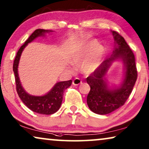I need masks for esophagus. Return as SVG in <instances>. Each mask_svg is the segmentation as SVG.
<instances>
[{
	"instance_id": "34e87169",
	"label": "esophagus",
	"mask_w": 149,
	"mask_h": 149,
	"mask_svg": "<svg viewBox=\"0 0 149 149\" xmlns=\"http://www.w3.org/2000/svg\"><path fill=\"white\" fill-rule=\"evenodd\" d=\"M82 83V81L79 78H75L74 80L72 81V84L74 85H78L79 84H81V83Z\"/></svg>"
}]
</instances>
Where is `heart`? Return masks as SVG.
Listing matches in <instances>:
<instances>
[{
    "mask_svg": "<svg viewBox=\"0 0 149 149\" xmlns=\"http://www.w3.org/2000/svg\"><path fill=\"white\" fill-rule=\"evenodd\" d=\"M105 54L104 47L95 42H89L82 49L73 54L71 61L75 65H80L85 73H91L97 70L102 62Z\"/></svg>",
    "mask_w": 149,
    "mask_h": 149,
    "instance_id": "obj_1",
    "label": "heart"
}]
</instances>
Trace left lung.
<instances>
[{
	"instance_id": "obj_1",
	"label": "left lung",
	"mask_w": 149,
	"mask_h": 149,
	"mask_svg": "<svg viewBox=\"0 0 149 149\" xmlns=\"http://www.w3.org/2000/svg\"><path fill=\"white\" fill-rule=\"evenodd\" d=\"M115 46L113 54L104 61L96 70L87 78L90 86L87 103L89 109L98 115H107L122 107L129 97L137 79L135 57L123 36L111 31ZM124 64V76L119 86H110L107 78L114 62Z\"/></svg>"
}]
</instances>
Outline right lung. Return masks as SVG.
Listing matches in <instances>:
<instances>
[{
    "instance_id": "add662e5",
    "label": "right lung",
    "mask_w": 149,
    "mask_h": 149,
    "mask_svg": "<svg viewBox=\"0 0 149 149\" xmlns=\"http://www.w3.org/2000/svg\"><path fill=\"white\" fill-rule=\"evenodd\" d=\"M53 32H54L53 30L44 29L36 30L18 50L13 66L15 77L16 89H17V92L20 99L28 109L34 113L42 114V115H52L58 111L62 104L63 95H64L65 89L70 86L72 84V80L56 83L54 86L50 89V91L45 95H30L26 92L22 86L19 77V74H18V66H19V60L22 52L28 43L38 38L45 37L46 34L52 33Z\"/></svg>"
}]
</instances>
